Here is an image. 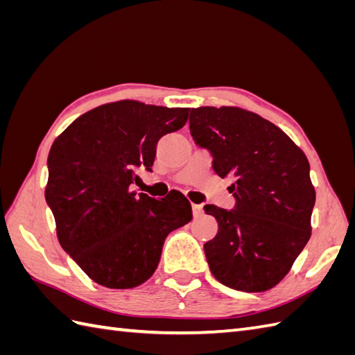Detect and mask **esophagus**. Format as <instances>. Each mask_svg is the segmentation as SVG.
I'll return each instance as SVG.
<instances>
[{"instance_id":"1","label":"esophagus","mask_w":355,"mask_h":355,"mask_svg":"<svg viewBox=\"0 0 355 355\" xmlns=\"http://www.w3.org/2000/svg\"><path fill=\"white\" fill-rule=\"evenodd\" d=\"M192 212L195 218H200L202 215V206L201 205H192Z\"/></svg>"}]
</instances>
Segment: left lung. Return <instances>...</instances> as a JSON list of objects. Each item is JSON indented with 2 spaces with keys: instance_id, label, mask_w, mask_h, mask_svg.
<instances>
[{
  "instance_id": "8db88e82",
  "label": "left lung",
  "mask_w": 355,
  "mask_h": 355,
  "mask_svg": "<svg viewBox=\"0 0 355 355\" xmlns=\"http://www.w3.org/2000/svg\"><path fill=\"white\" fill-rule=\"evenodd\" d=\"M189 128L212 154L214 171L232 180L236 200L232 210L205 206L218 221L205 244L210 271L238 291L273 288L311 236L315 191L306 155L281 128L243 108H192Z\"/></svg>"
}]
</instances>
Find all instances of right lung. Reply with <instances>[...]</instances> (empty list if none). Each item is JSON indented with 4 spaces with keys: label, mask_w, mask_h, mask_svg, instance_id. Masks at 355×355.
<instances>
[{
    "label": "right lung",
    "mask_w": 355,
    "mask_h": 355,
    "mask_svg": "<svg viewBox=\"0 0 355 355\" xmlns=\"http://www.w3.org/2000/svg\"><path fill=\"white\" fill-rule=\"evenodd\" d=\"M189 111L137 101L107 103L53 141L45 200L59 244L96 284L126 290L146 282L166 236L192 220L182 192L155 200L130 191L139 180L135 171H150L158 140L183 128Z\"/></svg>",
    "instance_id": "obj_1"
}]
</instances>
